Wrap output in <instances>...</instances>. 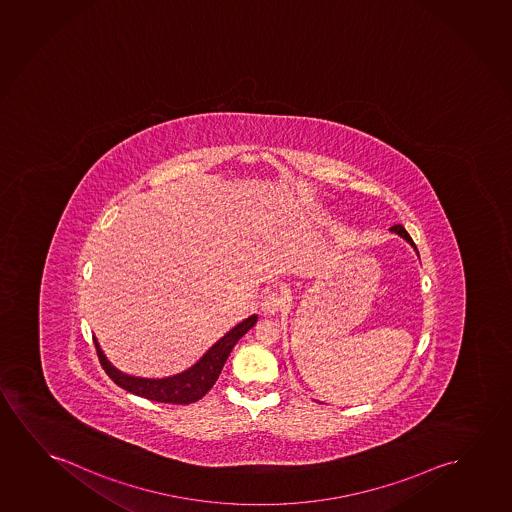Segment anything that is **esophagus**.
Wrapping results in <instances>:
<instances>
[{
	"instance_id": "34e87169",
	"label": "esophagus",
	"mask_w": 512,
	"mask_h": 512,
	"mask_svg": "<svg viewBox=\"0 0 512 512\" xmlns=\"http://www.w3.org/2000/svg\"><path fill=\"white\" fill-rule=\"evenodd\" d=\"M285 306H287V299L273 292V294H267V296L262 299L260 312L264 313V315H276V313L282 312Z\"/></svg>"
}]
</instances>
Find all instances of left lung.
Here are the masks:
<instances>
[{
    "mask_svg": "<svg viewBox=\"0 0 512 512\" xmlns=\"http://www.w3.org/2000/svg\"><path fill=\"white\" fill-rule=\"evenodd\" d=\"M391 232H394V234H398V236L403 237V239L407 241L408 245L414 246L415 253L419 255V252H417V246L414 245L412 237L408 236L407 230L403 229V225H394V227H391Z\"/></svg>",
    "mask_w": 512,
    "mask_h": 512,
    "instance_id": "obj_1",
    "label": "left lung"
}]
</instances>
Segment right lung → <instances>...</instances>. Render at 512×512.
<instances>
[{"mask_svg": "<svg viewBox=\"0 0 512 512\" xmlns=\"http://www.w3.org/2000/svg\"><path fill=\"white\" fill-rule=\"evenodd\" d=\"M257 319H259L257 315H252L243 322H239L236 327L230 329L229 333L223 334L222 338L216 341L215 345L188 370L165 378L134 377V375L119 371L105 357L104 350L100 349L95 336H93V341H95L102 368L119 387H123L128 393L146 398V400L188 405V403L199 401L211 387L215 386L216 380L222 373L223 364L234 349V345L241 340V336H245L257 324Z\"/></svg>", "mask_w": 512, "mask_h": 512, "instance_id": "1", "label": "right lung"}]
</instances>
